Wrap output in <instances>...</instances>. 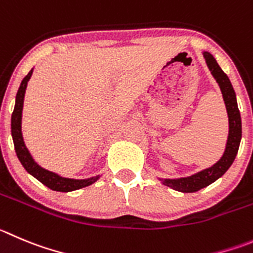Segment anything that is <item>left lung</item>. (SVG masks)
Masks as SVG:
<instances>
[{
	"instance_id": "8db88e82",
	"label": "left lung",
	"mask_w": 253,
	"mask_h": 253,
	"mask_svg": "<svg viewBox=\"0 0 253 253\" xmlns=\"http://www.w3.org/2000/svg\"><path fill=\"white\" fill-rule=\"evenodd\" d=\"M204 57L206 60L207 67L211 71L212 76L218 84L219 89L222 92V97L225 101L226 111L228 116V136L226 141V147L223 151L222 157L218 160L211 167L202 169L200 172L191 174L187 177H180V178H159L165 186H169L172 190L180 191L183 193L196 192L201 188L207 187L209 185L213 183L222 177L225 172L227 171L233 164L236 159V155L240 147L241 137H242V124H241V115L238 111L237 100H236V93L233 89L232 84L230 79L219 67L216 58L210 53V52H202Z\"/></svg>"
}]
</instances>
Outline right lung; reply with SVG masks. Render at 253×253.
<instances>
[{
	"instance_id": "1",
	"label": "right lung",
	"mask_w": 253,
	"mask_h": 253,
	"mask_svg": "<svg viewBox=\"0 0 253 253\" xmlns=\"http://www.w3.org/2000/svg\"><path fill=\"white\" fill-rule=\"evenodd\" d=\"M32 72H34V68L28 72L27 76L21 82L20 88H18L17 94H16L15 108H13L12 116H11V134H12L13 145H15V151L18 160H20V162L22 164V166L25 167V169L28 173L32 174L40 182H42L44 186H47V187L53 191H58V192H71V191H76L80 190V188H84L92 185V183H94L97 180H100L101 174L89 177V178H84V180H75V178L62 177L60 174L55 173V172L48 171V169L40 166L35 161L34 157L31 156L28 148L26 147L22 136V110L26 88H27V82L30 81L31 76H32Z\"/></svg>"
}]
</instances>
